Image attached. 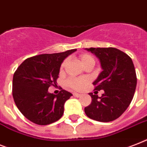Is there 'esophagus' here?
<instances>
[{
  "label": "esophagus",
  "instance_id": "1",
  "mask_svg": "<svg viewBox=\"0 0 147 147\" xmlns=\"http://www.w3.org/2000/svg\"><path fill=\"white\" fill-rule=\"evenodd\" d=\"M73 96H76V97H79V96H81L82 95L80 94H78V93H73Z\"/></svg>",
  "mask_w": 147,
  "mask_h": 147
}]
</instances>
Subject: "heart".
<instances>
[{
  "mask_svg": "<svg viewBox=\"0 0 147 147\" xmlns=\"http://www.w3.org/2000/svg\"><path fill=\"white\" fill-rule=\"evenodd\" d=\"M81 63L82 65H84L87 63H94V59L89 54H83L81 56ZM64 65V63L63 64V66ZM88 83V80L84 78H72L67 81L68 86H69L74 90H82L83 89L84 86Z\"/></svg>",
  "mask_w": 147,
  "mask_h": 147,
  "instance_id": "heart-1",
  "label": "heart"
}]
</instances>
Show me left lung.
<instances>
[{
	"label": "left lung",
	"mask_w": 147,
	"mask_h": 147,
	"mask_svg": "<svg viewBox=\"0 0 147 147\" xmlns=\"http://www.w3.org/2000/svg\"><path fill=\"white\" fill-rule=\"evenodd\" d=\"M100 60L101 71L94 82L95 90H103L101 96L90 93L92 102L84 108L90 119L109 122L122 115L129 107L137 86V76L131 57L114 47L85 48Z\"/></svg>",
	"instance_id": "1"
}]
</instances>
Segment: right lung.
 Returning a JSON list of instances; mask_svg holds the SVG:
<instances>
[{"label":"right lung","mask_w":147,"mask_h":147,"mask_svg":"<svg viewBox=\"0 0 147 147\" xmlns=\"http://www.w3.org/2000/svg\"><path fill=\"white\" fill-rule=\"evenodd\" d=\"M76 51L34 56L17 68L13 78V96L19 110L29 121L47 125L63 116L64 104L72 94L61 90L55 95L48 92V88L57 84L63 60Z\"/></svg>","instance_id":"1"}]
</instances>
